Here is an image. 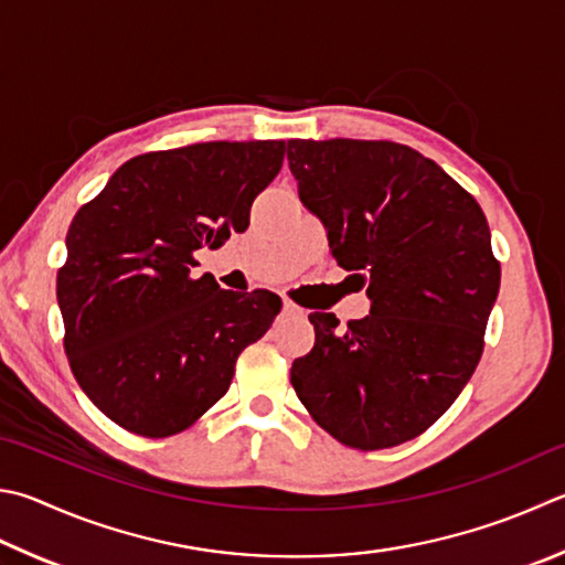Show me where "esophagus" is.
<instances>
[{"mask_svg": "<svg viewBox=\"0 0 565 565\" xmlns=\"http://www.w3.org/2000/svg\"><path fill=\"white\" fill-rule=\"evenodd\" d=\"M281 309H284V313H301L299 306L291 303V301H286V299H284V306H281Z\"/></svg>", "mask_w": 565, "mask_h": 565, "instance_id": "34e87169", "label": "esophagus"}]
</instances>
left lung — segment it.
<instances>
[{"mask_svg": "<svg viewBox=\"0 0 565 565\" xmlns=\"http://www.w3.org/2000/svg\"><path fill=\"white\" fill-rule=\"evenodd\" d=\"M286 158L335 262L371 299L345 331L333 313L309 316L316 343L291 385L338 443L403 445L447 413L484 351L501 281L484 212L399 142L289 140Z\"/></svg>", "mask_w": 565, "mask_h": 565, "instance_id": "left-lung-1", "label": "left lung"}]
</instances>
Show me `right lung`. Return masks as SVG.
<instances>
[{
    "instance_id": "right-lung-1",
    "label": "right lung",
    "mask_w": 565,
    "mask_h": 565,
    "mask_svg": "<svg viewBox=\"0 0 565 565\" xmlns=\"http://www.w3.org/2000/svg\"><path fill=\"white\" fill-rule=\"evenodd\" d=\"M284 140L198 142L120 166L76 212L56 276L64 348L81 390L128 433L170 437L227 393L234 363L281 299L194 276V252L249 227Z\"/></svg>"
}]
</instances>
